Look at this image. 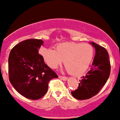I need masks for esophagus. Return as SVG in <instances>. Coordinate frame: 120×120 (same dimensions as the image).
Returning a JSON list of instances; mask_svg holds the SVG:
<instances>
[{
	"label": "esophagus",
	"mask_w": 120,
	"mask_h": 120,
	"mask_svg": "<svg viewBox=\"0 0 120 120\" xmlns=\"http://www.w3.org/2000/svg\"><path fill=\"white\" fill-rule=\"evenodd\" d=\"M59 78L60 79H61V80H64V81H66V80H67L68 79V78L67 77H64V76H59Z\"/></svg>",
	"instance_id": "34e87169"
}]
</instances>
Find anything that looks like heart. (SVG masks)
<instances>
[{"label": "heart", "instance_id": "b5f03b06", "mask_svg": "<svg viewBox=\"0 0 120 120\" xmlns=\"http://www.w3.org/2000/svg\"><path fill=\"white\" fill-rule=\"evenodd\" d=\"M40 53L50 67L56 68L64 61V64L70 74L81 76L91 64L94 49L88 44L64 43L58 44L56 50L42 48Z\"/></svg>", "mask_w": 120, "mask_h": 120}]
</instances>
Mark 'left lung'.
Listing matches in <instances>:
<instances>
[{
  "label": "left lung",
  "mask_w": 120,
  "mask_h": 120,
  "mask_svg": "<svg viewBox=\"0 0 120 120\" xmlns=\"http://www.w3.org/2000/svg\"><path fill=\"white\" fill-rule=\"evenodd\" d=\"M96 50L92 68L85 76H83L79 83V87L71 94L78 100H86L96 96L106 83L109 77L111 64L109 55L104 47L90 42Z\"/></svg>",
  "instance_id": "obj_1"
}]
</instances>
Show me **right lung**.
Listing matches in <instances>:
<instances>
[{"mask_svg":"<svg viewBox=\"0 0 120 120\" xmlns=\"http://www.w3.org/2000/svg\"><path fill=\"white\" fill-rule=\"evenodd\" d=\"M43 43L37 39L24 40L12 49L8 58L11 83L18 93L30 100L43 97L50 80L58 77L38 53Z\"/></svg>","mask_w":120,"mask_h":120,"instance_id":"right-lung-1","label":"right lung"}]
</instances>
